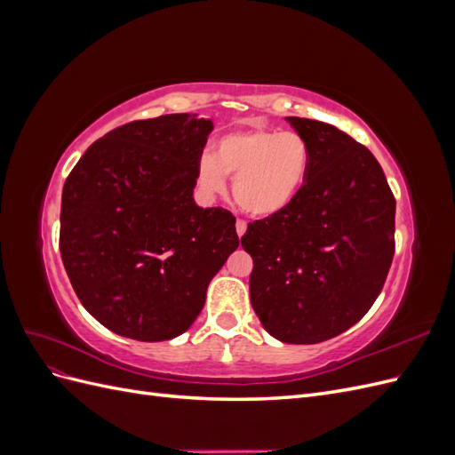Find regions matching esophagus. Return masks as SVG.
<instances>
[{"label":"esophagus","mask_w":455,"mask_h":455,"mask_svg":"<svg viewBox=\"0 0 455 455\" xmlns=\"http://www.w3.org/2000/svg\"><path fill=\"white\" fill-rule=\"evenodd\" d=\"M235 229H237V235H239V237L244 235V231H246V222H244V220H237V222H235Z\"/></svg>","instance_id":"1"}]
</instances>
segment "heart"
<instances>
[{"mask_svg": "<svg viewBox=\"0 0 455 455\" xmlns=\"http://www.w3.org/2000/svg\"><path fill=\"white\" fill-rule=\"evenodd\" d=\"M311 148L294 131L243 129L220 136L214 154L197 161V186L206 196L222 194L233 176V199L254 218L281 214L306 186Z\"/></svg>", "mask_w": 455, "mask_h": 455, "instance_id": "heart-1", "label": "heart"}]
</instances>
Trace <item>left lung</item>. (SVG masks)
<instances>
[{"label":"left lung","mask_w":455,"mask_h":455,"mask_svg":"<svg viewBox=\"0 0 455 455\" xmlns=\"http://www.w3.org/2000/svg\"><path fill=\"white\" fill-rule=\"evenodd\" d=\"M311 148L301 194L249 224L251 304L284 343H319L359 323L395 254V197L371 151L323 121L286 117Z\"/></svg>","instance_id":"1"}]
</instances>
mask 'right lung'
Segmentation results:
<instances>
[{
    "label": "right lung",
    "mask_w": 455,
    "mask_h": 455,
    "mask_svg": "<svg viewBox=\"0 0 455 455\" xmlns=\"http://www.w3.org/2000/svg\"><path fill=\"white\" fill-rule=\"evenodd\" d=\"M211 119L169 114L104 134L66 178L60 254L84 307L139 341L180 336L239 246L235 216L194 199Z\"/></svg>",
    "instance_id": "1"
}]
</instances>
